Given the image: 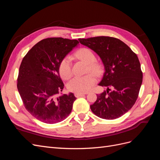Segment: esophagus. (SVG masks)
<instances>
[{"label": "esophagus", "mask_w": 160, "mask_h": 160, "mask_svg": "<svg viewBox=\"0 0 160 160\" xmlns=\"http://www.w3.org/2000/svg\"><path fill=\"white\" fill-rule=\"evenodd\" d=\"M85 94H87V93H75V96L76 97V98H80V97H81V96L85 95Z\"/></svg>", "instance_id": "esophagus-1"}]
</instances>
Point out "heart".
I'll use <instances>...</instances> for the list:
<instances>
[{
  "label": "heart",
  "instance_id": "obj_1",
  "mask_svg": "<svg viewBox=\"0 0 160 160\" xmlns=\"http://www.w3.org/2000/svg\"><path fill=\"white\" fill-rule=\"evenodd\" d=\"M75 55L81 61L88 64V71L93 72L96 75L101 74L103 71L102 65L95 61L96 57L94 52L88 48H81L77 51ZM59 75L62 79H69L72 75L71 58L65 57L59 65ZM93 73L83 77H75L70 80L67 85L69 91L74 93H83L90 91L96 83V77Z\"/></svg>",
  "mask_w": 160,
  "mask_h": 160
}]
</instances>
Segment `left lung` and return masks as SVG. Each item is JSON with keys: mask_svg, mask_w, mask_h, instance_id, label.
I'll list each match as a JSON object with an SVG mask.
<instances>
[{"mask_svg": "<svg viewBox=\"0 0 160 160\" xmlns=\"http://www.w3.org/2000/svg\"><path fill=\"white\" fill-rule=\"evenodd\" d=\"M79 41L94 51L105 67L99 85L107 87L108 90L97 95L96 101L90 105L92 112L105 119L121 117L135 104L142 83L143 73L137 55L117 38L101 36Z\"/></svg>", "mask_w": 160, "mask_h": 160, "instance_id": "1", "label": "left lung"}]
</instances>
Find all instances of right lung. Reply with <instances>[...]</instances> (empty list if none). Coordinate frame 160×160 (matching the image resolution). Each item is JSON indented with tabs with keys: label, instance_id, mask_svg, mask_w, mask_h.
Instances as JSON below:
<instances>
[{
	"label": "right lung",
	"instance_id": "right-lung-1",
	"mask_svg": "<svg viewBox=\"0 0 160 160\" xmlns=\"http://www.w3.org/2000/svg\"><path fill=\"white\" fill-rule=\"evenodd\" d=\"M74 39L51 37L34 45L19 68L17 89L25 109L41 122L53 124L66 119L76 98L60 95L64 88L59 65L79 44Z\"/></svg>",
	"mask_w": 160,
	"mask_h": 160
}]
</instances>
